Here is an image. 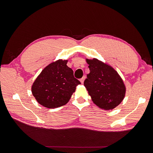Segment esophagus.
<instances>
[{"label":"esophagus","mask_w":153,"mask_h":153,"mask_svg":"<svg viewBox=\"0 0 153 153\" xmlns=\"http://www.w3.org/2000/svg\"><path fill=\"white\" fill-rule=\"evenodd\" d=\"M85 76H83V77L81 79V80H80V81H81V84H84V81H85Z\"/></svg>","instance_id":"1"}]
</instances>
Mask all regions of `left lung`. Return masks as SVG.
<instances>
[{"instance_id":"left-lung-1","label":"left lung","mask_w":153,"mask_h":153,"mask_svg":"<svg viewBox=\"0 0 153 153\" xmlns=\"http://www.w3.org/2000/svg\"><path fill=\"white\" fill-rule=\"evenodd\" d=\"M90 73L84 84L92 100L99 108H115L125 96L126 87L123 79L111 66L99 59H86Z\"/></svg>"}]
</instances>
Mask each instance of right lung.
Wrapping results in <instances>:
<instances>
[{
	"label": "right lung",
	"mask_w": 153,
	"mask_h": 153,
	"mask_svg": "<svg viewBox=\"0 0 153 153\" xmlns=\"http://www.w3.org/2000/svg\"><path fill=\"white\" fill-rule=\"evenodd\" d=\"M67 63L68 60L62 59L50 63L35 79L31 92L40 105L48 108L66 105L76 86L81 84Z\"/></svg>",
	"instance_id": "right-lung-1"
}]
</instances>
